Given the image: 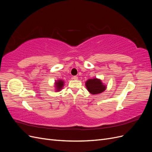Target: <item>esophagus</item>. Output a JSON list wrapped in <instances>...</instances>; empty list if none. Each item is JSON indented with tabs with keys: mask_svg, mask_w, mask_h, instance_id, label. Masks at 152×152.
Wrapping results in <instances>:
<instances>
[{
	"mask_svg": "<svg viewBox=\"0 0 152 152\" xmlns=\"http://www.w3.org/2000/svg\"><path fill=\"white\" fill-rule=\"evenodd\" d=\"M73 80H77L78 79V77L77 76H73Z\"/></svg>",
	"mask_w": 152,
	"mask_h": 152,
	"instance_id": "1",
	"label": "esophagus"
}]
</instances>
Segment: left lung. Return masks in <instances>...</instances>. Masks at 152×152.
<instances>
[{
    "label": "left lung",
    "mask_w": 152,
    "mask_h": 152,
    "mask_svg": "<svg viewBox=\"0 0 152 152\" xmlns=\"http://www.w3.org/2000/svg\"><path fill=\"white\" fill-rule=\"evenodd\" d=\"M86 86L88 91L93 94L102 93L106 89V86L103 84L102 81L96 79V78L87 80L86 83Z\"/></svg>",
    "instance_id": "1"
}]
</instances>
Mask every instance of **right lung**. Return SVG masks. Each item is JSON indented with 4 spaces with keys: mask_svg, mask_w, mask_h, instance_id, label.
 <instances>
[{
    "mask_svg": "<svg viewBox=\"0 0 152 152\" xmlns=\"http://www.w3.org/2000/svg\"><path fill=\"white\" fill-rule=\"evenodd\" d=\"M63 83H64V82L61 80H59L57 82H56V83H55L56 84V86L55 87H56V90L58 91H59L62 89V87L63 86Z\"/></svg>",
    "mask_w": 152,
    "mask_h": 152,
    "instance_id": "1",
    "label": "right lung"
}]
</instances>
